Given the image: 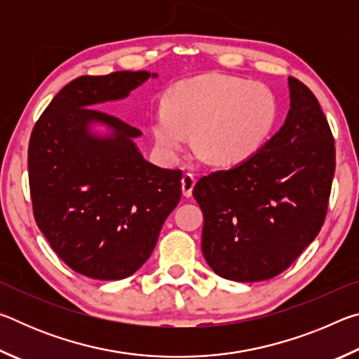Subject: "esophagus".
Returning <instances> with one entry per match:
<instances>
[{
    "instance_id": "34e87169",
    "label": "esophagus",
    "mask_w": 359,
    "mask_h": 359,
    "mask_svg": "<svg viewBox=\"0 0 359 359\" xmlns=\"http://www.w3.org/2000/svg\"><path fill=\"white\" fill-rule=\"evenodd\" d=\"M193 187H194V177L191 174H185L184 177H182V193H184L185 198L191 196Z\"/></svg>"
}]
</instances>
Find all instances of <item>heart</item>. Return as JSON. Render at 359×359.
<instances>
[{"mask_svg": "<svg viewBox=\"0 0 359 359\" xmlns=\"http://www.w3.org/2000/svg\"><path fill=\"white\" fill-rule=\"evenodd\" d=\"M278 102L264 83L205 74L169 88L166 104L151 114L156 149L174 161L194 131V144L215 165H238L263 147L274 131Z\"/></svg>", "mask_w": 359, "mask_h": 359, "instance_id": "heart-1", "label": "heart"}]
</instances>
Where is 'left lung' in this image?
<instances>
[{
  "instance_id": "left-lung-1",
  "label": "left lung",
  "mask_w": 359,
  "mask_h": 359,
  "mask_svg": "<svg viewBox=\"0 0 359 359\" xmlns=\"http://www.w3.org/2000/svg\"><path fill=\"white\" fill-rule=\"evenodd\" d=\"M285 123L241 165L204 175L193 196L204 214L203 255L234 282L269 280L299 257L323 226L336 147L318 100L288 77Z\"/></svg>"
}]
</instances>
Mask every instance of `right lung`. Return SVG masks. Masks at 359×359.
I'll use <instances>...</instances> for the list:
<instances>
[{
    "label": "right lung",
    "instance_id": "1",
    "mask_svg": "<svg viewBox=\"0 0 359 359\" xmlns=\"http://www.w3.org/2000/svg\"><path fill=\"white\" fill-rule=\"evenodd\" d=\"M158 74L115 71L82 76L57 93L36 121L28 147L33 214L72 271L96 280L130 277L150 258L182 196V171L144 160L142 135L93 109L118 101ZM96 123L111 133H93Z\"/></svg>",
    "mask_w": 359,
    "mask_h": 359
}]
</instances>
